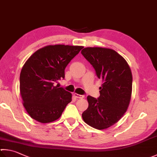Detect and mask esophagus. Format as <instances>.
I'll return each instance as SVG.
<instances>
[{
	"mask_svg": "<svg viewBox=\"0 0 157 157\" xmlns=\"http://www.w3.org/2000/svg\"><path fill=\"white\" fill-rule=\"evenodd\" d=\"M73 96H75V98H84V96L80 95V94H76V93H74L73 94Z\"/></svg>",
	"mask_w": 157,
	"mask_h": 157,
	"instance_id": "esophagus-1",
	"label": "esophagus"
}]
</instances>
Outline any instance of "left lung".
I'll return each mask as SVG.
<instances>
[{"label": "left lung", "mask_w": 157, "mask_h": 157, "mask_svg": "<svg viewBox=\"0 0 157 157\" xmlns=\"http://www.w3.org/2000/svg\"><path fill=\"white\" fill-rule=\"evenodd\" d=\"M81 54L102 80L96 99L88 96V108L82 113L84 122L98 130L108 128L123 117L131 98L132 76L126 61L113 49L87 47Z\"/></svg>", "instance_id": "obj_1"}]
</instances>
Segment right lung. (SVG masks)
<instances>
[{"instance_id": "obj_1", "label": "right lung", "mask_w": 157, "mask_h": 157, "mask_svg": "<svg viewBox=\"0 0 157 157\" xmlns=\"http://www.w3.org/2000/svg\"><path fill=\"white\" fill-rule=\"evenodd\" d=\"M82 48L48 45L35 51L24 64L20 92L23 106L33 119L44 124L54 122L72 101V94L55 84L64 78L67 64Z\"/></svg>"}]
</instances>
